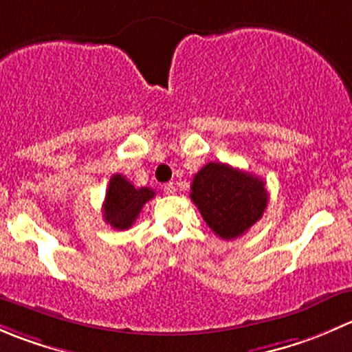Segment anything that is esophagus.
<instances>
[{"label": "esophagus", "instance_id": "34e87169", "mask_svg": "<svg viewBox=\"0 0 352 352\" xmlns=\"http://www.w3.org/2000/svg\"><path fill=\"white\" fill-rule=\"evenodd\" d=\"M163 192L168 194V196H173V194H175V184L173 182L165 184V186H163Z\"/></svg>", "mask_w": 352, "mask_h": 352}]
</instances>
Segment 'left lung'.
<instances>
[{"label": "left lung", "mask_w": 352, "mask_h": 352, "mask_svg": "<svg viewBox=\"0 0 352 352\" xmlns=\"http://www.w3.org/2000/svg\"><path fill=\"white\" fill-rule=\"evenodd\" d=\"M190 199L219 239L233 240L262 218L269 196L258 177L226 163L209 162L194 177Z\"/></svg>", "instance_id": "1"}]
</instances>
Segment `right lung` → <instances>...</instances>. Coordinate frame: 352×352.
<instances>
[{
	"label": "right lung",
	"mask_w": 352,
	"mask_h": 352,
	"mask_svg": "<svg viewBox=\"0 0 352 352\" xmlns=\"http://www.w3.org/2000/svg\"><path fill=\"white\" fill-rule=\"evenodd\" d=\"M155 197V190L150 187H136L124 175L116 173L110 177L107 194L104 201V219L116 230H127L133 226L140 216L141 209L150 199Z\"/></svg>",
	"instance_id": "right-lung-1"
}]
</instances>
